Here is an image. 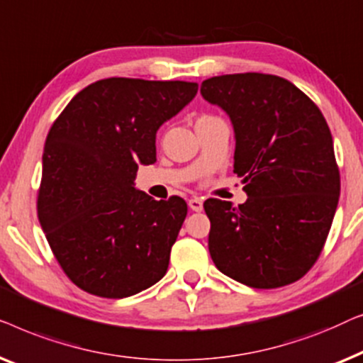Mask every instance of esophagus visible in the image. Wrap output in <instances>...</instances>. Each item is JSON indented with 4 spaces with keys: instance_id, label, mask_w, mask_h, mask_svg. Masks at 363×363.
Returning <instances> with one entry per match:
<instances>
[{
    "instance_id": "1",
    "label": "esophagus",
    "mask_w": 363,
    "mask_h": 363,
    "mask_svg": "<svg viewBox=\"0 0 363 363\" xmlns=\"http://www.w3.org/2000/svg\"><path fill=\"white\" fill-rule=\"evenodd\" d=\"M189 207H191V211H194V212H201L203 208L202 199H199V197L189 199Z\"/></svg>"
}]
</instances>
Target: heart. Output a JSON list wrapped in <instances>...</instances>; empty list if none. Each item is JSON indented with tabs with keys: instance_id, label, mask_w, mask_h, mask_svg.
I'll use <instances>...</instances> for the list:
<instances>
[{
	"instance_id": "b5f03b06",
	"label": "heart",
	"mask_w": 363,
	"mask_h": 363,
	"mask_svg": "<svg viewBox=\"0 0 363 363\" xmlns=\"http://www.w3.org/2000/svg\"><path fill=\"white\" fill-rule=\"evenodd\" d=\"M216 120H218V118H217V116H213V115H201V116H199V118L196 120V128H197V126L212 123V121H216Z\"/></svg>"
}]
</instances>
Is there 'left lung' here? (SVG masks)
I'll return each instance as SVG.
<instances>
[{"label": "left lung", "instance_id": "1", "mask_svg": "<svg viewBox=\"0 0 363 363\" xmlns=\"http://www.w3.org/2000/svg\"><path fill=\"white\" fill-rule=\"evenodd\" d=\"M201 94L230 116L233 172L248 196L238 207L203 202L213 263L250 288L298 281L318 262L339 202L328 121L304 91L278 75H218L202 82Z\"/></svg>", "mask_w": 363, "mask_h": 363}]
</instances>
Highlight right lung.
<instances>
[{
  "instance_id": "add662e5",
  "label": "right lung",
  "mask_w": 363,
  "mask_h": 363,
  "mask_svg": "<svg viewBox=\"0 0 363 363\" xmlns=\"http://www.w3.org/2000/svg\"><path fill=\"white\" fill-rule=\"evenodd\" d=\"M196 82L111 77L80 90L50 126L38 217L60 268L86 293L128 298L164 277L187 216L184 199L133 187L156 161V131Z\"/></svg>"
}]
</instances>
